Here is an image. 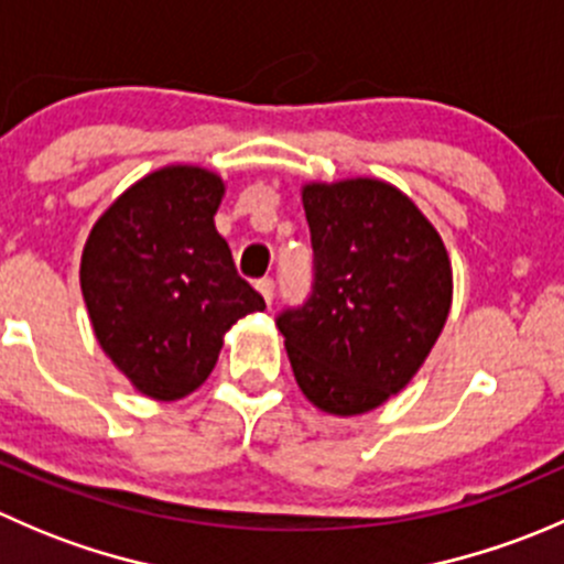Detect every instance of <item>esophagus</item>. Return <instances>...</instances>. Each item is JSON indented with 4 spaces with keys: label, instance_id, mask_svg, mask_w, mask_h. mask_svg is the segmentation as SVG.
Listing matches in <instances>:
<instances>
[{
    "label": "esophagus",
    "instance_id": "esophagus-1",
    "mask_svg": "<svg viewBox=\"0 0 564 564\" xmlns=\"http://www.w3.org/2000/svg\"><path fill=\"white\" fill-rule=\"evenodd\" d=\"M256 289H259V292H261L264 303L270 305L272 297H275V281H272V278H261V281H256Z\"/></svg>",
    "mask_w": 564,
    "mask_h": 564
}]
</instances>
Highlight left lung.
<instances>
[{
    "label": "left lung",
    "mask_w": 564,
    "mask_h": 564,
    "mask_svg": "<svg viewBox=\"0 0 564 564\" xmlns=\"http://www.w3.org/2000/svg\"><path fill=\"white\" fill-rule=\"evenodd\" d=\"M314 283L281 311L294 379L322 412L362 414L403 390L451 314L442 237L398 187L344 180L303 187Z\"/></svg>",
    "instance_id": "obj_1"
}]
</instances>
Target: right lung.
Wrapping results in <instances>:
<instances>
[{"label":"right lung","instance_id":"1","mask_svg":"<svg viewBox=\"0 0 564 564\" xmlns=\"http://www.w3.org/2000/svg\"><path fill=\"white\" fill-rule=\"evenodd\" d=\"M220 198L218 174L166 166L128 187L84 246L82 292L95 335L133 388L158 401L196 390L226 329L267 308L215 229Z\"/></svg>","mask_w":564,"mask_h":564}]
</instances>
